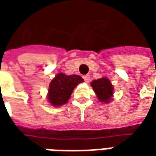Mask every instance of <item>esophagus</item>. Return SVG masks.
<instances>
[{
    "label": "esophagus",
    "instance_id": "1",
    "mask_svg": "<svg viewBox=\"0 0 156 156\" xmlns=\"http://www.w3.org/2000/svg\"><path fill=\"white\" fill-rule=\"evenodd\" d=\"M83 79H84V81H85V82H89V80H90V76H89L88 75H83Z\"/></svg>",
    "mask_w": 156,
    "mask_h": 156
}]
</instances>
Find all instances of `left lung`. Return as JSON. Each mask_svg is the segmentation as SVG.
I'll return each mask as SVG.
<instances>
[{
	"label": "left lung",
	"mask_w": 156,
	"mask_h": 156,
	"mask_svg": "<svg viewBox=\"0 0 156 156\" xmlns=\"http://www.w3.org/2000/svg\"><path fill=\"white\" fill-rule=\"evenodd\" d=\"M91 86L101 101L106 103L111 101L114 87L108 78H101L98 80H94L91 82Z\"/></svg>",
	"instance_id": "8db88e82"
}]
</instances>
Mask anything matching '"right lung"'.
Here are the masks:
<instances>
[{
  "mask_svg": "<svg viewBox=\"0 0 156 156\" xmlns=\"http://www.w3.org/2000/svg\"><path fill=\"white\" fill-rule=\"evenodd\" d=\"M83 81L80 75H67L59 73L50 82L48 99L53 106L67 103L75 86Z\"/></svg>",
  "mask_w": 156,
  "mask_h": 156,
  "instance_id": "add662e5",
  "label": "right lung"
}]
</instances>
